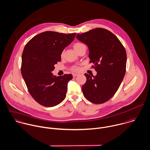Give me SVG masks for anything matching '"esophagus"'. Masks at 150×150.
I'll use <instances>...</instances> for the list:
<instances>
[{
  "instance_id": "obj_1",
  "label": "esophagus",
  "mask_w": 150,
  "mask_h": 150,
  "mask_svg": "<svg viewBox=\"0 0 150 150\" xmlns=\"http://www.w3.org/2000/svg\"><path fill=\"white\" fill-rule=\"evenodd\" d=\"M72 75H73V77H75V76L79 75V74H73Z\"/></svg>"
}]
</instances>
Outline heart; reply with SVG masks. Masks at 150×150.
<instances>
[{
  "mask_svg": "<svg viewBox=\"0 0 150 150\" xmlns=\"http://www.w3.org/2000/svg\"><path fill=\"white\" fill-rule=\"evenodd\" d=\"M73 47H74V49H75V50L78 53L80 50H81L83 48H86V46L84 44H83L82 43H81V42H76V43H75L73 45ZM61 56H63V52H62L61 54ZM71 71H74V72H78L80 70V68L78 66H74L71 68Z\"/></svg>",
  "mask_w": 150,
  "mask_h": 150,
  "instance_id": "b5f03b06",
  "label": "heart"
}]
</instances>
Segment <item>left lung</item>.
I'll return each mask as SVG.
<instances>
[{
    "label": "left lung",
    "mask_w": 150,
    "mask_h": 150,
    "mask_svg": "<svg viewBox=\"0 0 150 150\" xmlns=\"http://www.w3.org/2000/svg\"><path fill=\"white\" fill-rule=\"evenodd\" d=\"M77 39L89 50L90 62L96 76L85 74L86 82L82 90L85 98L94 104H103L115 94L124 78L126 52L118 38L110 30L97 28L81 34Z\"/></svg>",
    "instance_id": "left-lung-1"
}]
</instances>
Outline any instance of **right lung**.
Segmentation results:
<instances>
[{
  "instance_id": "1",
  "label": "right lung",
  "mask_w": 150,
  "mask_h": 150,
  "mask_svg": "<svg viewBox=\"0 0 150 150\" xmlns=\"http://www.w3.org/2000/svg\"><path fill=\"white\" fill-rule=\"evenodd\" d=\"M75 35L76 33L46 31L32 38L24 49L21 74L31 96L42 105L56 106L66 97L67 84L72 75L56 76L52 72L61 61L62 52Z\"/></svg>"
}]
</instances>
